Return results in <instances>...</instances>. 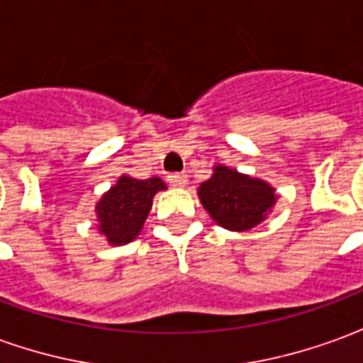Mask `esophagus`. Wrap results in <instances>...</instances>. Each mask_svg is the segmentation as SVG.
Returning <instances> with one entry per match:
<instances>
[{"instance_id": "1", "label": "esophagus", "mask_w": 363, "mask_h": 363, "mask_svg": "<svg viewBox=\"0 0 363 363\" xmlns=\"http://www.w3.org/2000/svg\"><path fill=\"white\" fill-rule=\"evenodd\" d=\"M169 182H171V186H179V189H182V186H186L189 177L184 173H173L169 174Z\"/></svg>"}]
</instances>
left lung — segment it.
Masks as SVG:
<instances>
[{
  "label": "left lung",
  "instance_id": "8db88e82",
  "mask_svg": "<svg viewBox=\"0 0 363 363\" xmlns=\"http://www.w3.org/2000/svg\"><path fill=\"white\" fill-rule=\"evenodd\" d=\"M198 198L220 228L249 231L267 220L278 200L276 189L262 179L213 165L212 177L200 184Z\"/></svg>",
  "mask_w": 363,
  "mask_h": 363
}]
</instances>
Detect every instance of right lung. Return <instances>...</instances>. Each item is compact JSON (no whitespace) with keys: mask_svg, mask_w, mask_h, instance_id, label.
I'll use <instances>...</instances> for the list:
<instances>
[{"mask_svg":"<svg viewBox=\"0 0 363 363\" xmlns=\"http://www.w3.org/2000/svg\"><path fill=\"white\" fill-rule=\"evenodd\" d=\"M165 189L167 184L159 177L140 181L130 174H120L118 181L95 206L96 229L106 243L114 247L132 243L142 233L153 206V196Z\"/></svg>","mask_w":363,"mask_h":363,"instance_id":"add662e5","label":"right lung"}]
</instances>
